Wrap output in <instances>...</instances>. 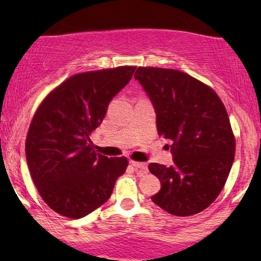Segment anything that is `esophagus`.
Masks as SVG:
<instances>
[{
    "label": "esophagus",
    "mask_w": 261,
    "mask_h": 261,
    "mask_svg": "<svg viewBox=\"0 0 261 261\" xmlns=\"http://www.w3.org/2000/svg\"><path fill=\"white\" fill-rule=\"evenodd\" d=\"M130 164L135 167V169L140 170L142 173L147 172V164L146 163H140V162H135V160H130Z\"/></svg>",
    "instance_id": "esophagus-1"
}]
</instances>
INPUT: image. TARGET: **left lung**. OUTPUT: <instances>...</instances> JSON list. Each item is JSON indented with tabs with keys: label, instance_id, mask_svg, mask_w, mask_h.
<instances>
[{
	"label": "left lung",
	"instance_id": "obj_1",
	"mask_svg": "<svg viewBox=\"0 0 261 261\" xmlns=\"http://www.w3.org/2000/svg\"><path fill=\"white\" fill-rule=\"evenodd\" d=\"M134 78L154 106L158 134L172 141L173 165H148L162 183L152 201L176 216L201 213L222 191L234 162L226 107L209 85L181 71L139 66Z\"/></svg>",
	"mask_w": 261,
	"mask_h": 261
}]
</instances>
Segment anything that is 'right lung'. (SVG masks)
I'll list each match as a JSON object with an SVG mask.
<instances>
[{
  "mask_svg": "<svg viewBox=\"0 0 261 261\" xmlns=\"http://www.w3.org/2000/svg\"><path fill=\"white\" fill-rule=\"evenodd\" d=\"M135 66L77 73L42 99L26 138V159L38 192L52 210L81 219L108 201L126 156L96 153L90 135Z\"/></svg>",
  "mask_w": 261,
  "mask_h": 261,
  "instance_id": "add662e5",
  "label": "right lung"
}]
</instances>
